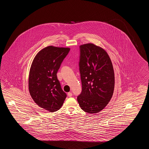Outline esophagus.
Listing matches in <instances>:
<instances>
[{
    "instance_id": "esophagus-1",
    "label": "esophagus",
    "mask_w": 149,
    "mask_h": 149,
    "mask_svg": "<svg viewBox=\"0 0 149 149\" xmlns=\"http://www.w3.org/2000/svg\"><path fill=\"white\" fill-rule=\"evenodd\" d=\"M68 96L70 97H72V93H71V92H69V93H68Z\"/></svg>"
}]
</instances>
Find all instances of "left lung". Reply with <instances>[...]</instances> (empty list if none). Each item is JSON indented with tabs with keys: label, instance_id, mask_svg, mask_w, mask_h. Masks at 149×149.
I'll return each instance as SVG.
<instances>
[{
	"label": "left lung",
	"instance_id": "1",
	"mask_svg": "<svg viewBox=\"0 0 149 149\" xmlns=\"http://www.w3.org/2000/svg\"><path fill=\"white\" fill-rule=\"evenodd\" d=\"M79 49L82 91L77 101L83 111L97 113L107 105L113 95L114 74L112 64L107 53L95 45H83Z\"/></svg>",
	"mask_w": 149,
	"mask_h": 149
}]
</instances>
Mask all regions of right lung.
I'll use <instances>...</instances> for the list:
<instances>
[{
    "instance_id": "1",
    "label": "right lung",
    "mask_w": 149,
    "mask_h": 149,
    "mask_svg": "<svg viewBox=\"0 0 149 149\" xmlns=\"http://www.w3.org/2000/svg\"><path fill=\"white\" fill-rule=\"evenodd\" d=\"M70 51L69 48L48 46L35 56L30 70L29 89L39 107L50 112L59 110L67 97L57 79V71Z\"/></svg>"
}]
</instances>
